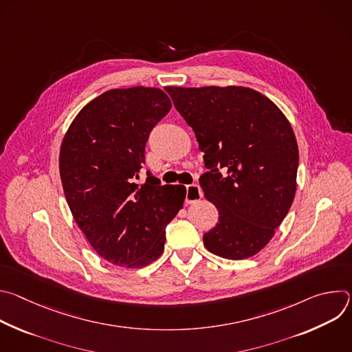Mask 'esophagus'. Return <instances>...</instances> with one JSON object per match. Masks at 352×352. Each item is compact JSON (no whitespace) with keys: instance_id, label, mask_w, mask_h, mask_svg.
I'll return each mask as SVG.
<instances>
[{"instance_id":"1","label":"esophagus","mask_w":352,"mask_h":352,"mask_svg":"<svg viewBox=\"0 0 352 352\" xmlns=\"http://www.w3.org/2000/svg\"><path fill=\"white\" fill-rule=\"evenodd\" d=\"M202 196H204V192H202V189H200L199 185H196V184L186 185V196H185L186 204H195L196 200H199Z\"/></svg>"}]
</instances>
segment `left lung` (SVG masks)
<instances>
[{"mask_svg":"<svg viewBox=\"0 0 352 352\" xmlns=\"http://www.w3.org/2000/svg\"><path fill=\"white\" fill-rule=\"evenodd\" d=\"M166 90L209 168L199 182L219 210V223L204 235L205 246L231 261L256 255L295 196L299 156L291 124L270 98L249 87Z\"/></svg>","mask_w":352,"mask_h":352,"instance_id":"left-lung-1","label":"left lung"}]
</instances>
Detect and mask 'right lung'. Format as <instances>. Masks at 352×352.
<instances>
[{"label": "right lung", "mask_w": 352, "mask_h": 352, "mask_svg": "<svg viewBox=\"0 0 352 352\" xmlns=\"http://www.w3.org/2000/svg\"><path fill=\"white\" fill-rule=\"evenodd\" d=\"M170 110L162 89H111L78 113L63 139L68 206L91 248L113 265L139 269L160 258L166 226L182 209L185 186L171 189L155 177L135 182L150 131Z\"/></svg>", "instance_id": "1"}]
</instances>
